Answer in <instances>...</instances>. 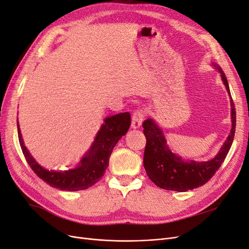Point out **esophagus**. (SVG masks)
Wrapping results in <instances>:
<instances>
[{
	"label": "esophagus",
	"mask_w": 249,
	"mask_h": 249,
	"mask_svg": "<svg viewBox=\"0 0 249 249\" xmlns=\"http://www.w3.org/2000/svg\"><path fill=\"white\" fill-rule=\"evenodd\" d=\"M145 117V112L143 110H136L132 116V127L138 128L140 127Z\"/></svg>",
	"instance_id": "obj_1"
}]
</instances>
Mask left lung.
Instances as JSON below:
<instances>
[{"mask_svg": "<svg viewBox=\"0 0 249 249\" xmlns=\"http://www.w3.org/2000/svg\"><path fill=\"white\" fill-rule=\"evenodd\" d=\"M213 65L220 71L222 81L231 99V132L220 151L211 160L201 162L184 160L181 156L176 155L171 151L162 131L153 119H146L143 123V132L147 141L143 162L149 178L159 188L165 189V190L186 192L203 186L220 168L232 146L236 127L235 105L224 71L217 64L213 63Z\"/></svg>", "mask_w": 249, "mask_h": 249, "instance_id": "8db88e82", "label": "left lung"}]
</instances>
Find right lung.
Returning a JSON list of instances; mask_svg holds the SVG:
<instances>
[{
    "mask_svg": "<svg viewBox=\"0 0 249 249\" xmlns=\"http://www.w3.org/2000/svg\"><path fill=\"white\" fill-rule=\"evenodd\" d=\"M131 125V114L118 113L104 119V124L97 133L95 141L81 162L72 170L65 172L48 171L39 165L24 146L19 124L18 139L27 163L35 174L54 188L65 191L85 190L96 184L103 177L109 164V157L119 139L124 136Z\"/></svg>",
    "mask_w": 249,
    "mask_h": 249,
    "instance_id": "obj_1",
    "label": "right lung"
}]
</instances>
